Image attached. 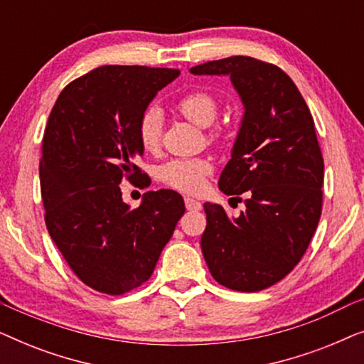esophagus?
<instances>
[{
  "instance_id": "esophagus-1",
  "label": "esophagus",
  "mask_w": 364,
  "mask_h": 364,
  "mask_svg": "<svg viewBox=\"0 0 364 364\" xmlns=\"http://www.w3.org/2000/svg\"><path fill=\"white\" fill-rule=\"evenodd\" d=\"M186 207H187V210H200L202 208V203L198 202V200H193V198H188V197H186Z\"/></svg>"
}]
</instances>
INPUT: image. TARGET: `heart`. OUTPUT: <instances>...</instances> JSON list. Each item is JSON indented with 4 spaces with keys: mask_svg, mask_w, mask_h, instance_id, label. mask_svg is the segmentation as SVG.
<instances>
[{
    "mask_svg": "<svg viewBox=\"0 0 364 364\" xmlns=\"http://www.w3.org/2000/svg\"><path fill=\"white\" fill-rule=\"evenodd\" d=\"M218 101L208 91H192L178 99L177 111L187 121L200 127H208L218 116ZM212 142H220L227 137V127L218 124L208 132ZM137 139L144 151L156 152L161 147L162 116L157 107H147L137 122ZM213 172L210 157H183L172 159L159 167L157 177L164 186L183 193H200L205 188L207 177Z\"/></svg>",
    "mask_w": 364,
    "mask_h": 364,
    "instance_id": "b5f03b06",
    "label": "heart"
}]
</instances>
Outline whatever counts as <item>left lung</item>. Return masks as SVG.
I'll return each mask as SVG.
<instances>
[{
    "instance_id": "8db88e82",
    "label": "left lung",
    "mask_w": 364,
    "mask_h": 364,
    "mask_svg": "<svg viewBox=\"0 0 364 364\" xmlns=\"http://www.w3.org/2000/svg\"><path fill=\"white\" fill-rule=\"evenodd\" d=\"M192 74L230 76L245 114L218 187L242 200L230 217L218 203H203L207 227L200 245L220 285L260 291L298 265L321 217L323 156L311 112L290 76L250 56L208 61Z\"/></svg>"
}]
</instances>
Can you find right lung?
<instances>
[{"instance_id":"obj_1","label":"right lung","mask_w":364,"mask_h":364,"mask_svg":"<svg viewBox=\"0 0 364 364\" xmlns=\"http://www.w3.org/2000/svg\"><path fill=\"white\" fill-rule=\"evenodd\" d=\"M181 71L101 66L74 79L49 114L39 166L49 235L79 280L122 295L151 278L162 248L186 212L173 191L147 192L137 208L119 183L146 176L137 122ZM142 187L146 183L142 182Z\"/></svg>"}]
</instances>
